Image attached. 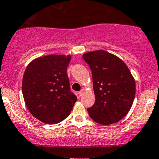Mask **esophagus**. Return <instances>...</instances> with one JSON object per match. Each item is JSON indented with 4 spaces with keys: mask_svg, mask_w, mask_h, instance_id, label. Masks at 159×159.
Masks as SVG:
<instances>
[{
    "mask_svg": "<svg viewBox=\"0 0 159 159\" xmlns=\"http://www.w3.org/2000/svg\"><path fill=\"white\" fill-rule=\"evenodd\" d=\"M83 94H84V89H82V90H80L79 92V96H82Z\"/></svg>",
    "mask_w": 159,
    "mask_h": 159,
    "instance_id": "obj_1",
    "label": "esophagus"
}]
</instances>
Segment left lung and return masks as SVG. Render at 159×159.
Segmentation results:
<instances>
[{
    "label": "left lung",
    "instance_id": "obj_1",
    "mask_svg": "<svg viewBox=\"0 0 159 159\" xmlns=\"http://www.w3.org/2000/svg\"><path fill=\"white\" fill-rule=\"evenodd\" d=\"M93 75L96 102L87 110L93 121L110 125L123 119L133 103L135 81L125 63L102 50L83 55Z\"/></svg>",
    "mask_w": 159,
    "mask_h": 159
}]
</instances>
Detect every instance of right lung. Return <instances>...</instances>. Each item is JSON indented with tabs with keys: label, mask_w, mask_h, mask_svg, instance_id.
<instances>
[{
	"label": "right lung",
	"mask_w": 159,
	"mask_h": 159,
	"mask_svg": "<svg viewBox=\"0 0 159 159\" xmlns=\"http://www.w3.org/2000/svg\"><path fill=\"white\" fill-rule=\"evenodd\" d=\"M70 55H47L31 61L23 76L22 93L36 119L57 124L67 118L77 100L70 91L66 69Z\"/></svg>",
	"instance_id": "obj_1"
}]
</instances>
